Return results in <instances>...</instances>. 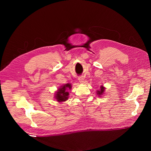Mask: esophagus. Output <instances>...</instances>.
I'll use <instances>...</instances> for the list:
<instances>
[{
	"label": "esophagus",
	"instance_id": "obj_1",
	"mask_svg": "<svg viewBox=\"0 0 151 151\" xmlns=\"http://www.w3.org/2000/svg\"><path fill=\"white\" fill-rule=\"evenodd\" d=\"M78 80H79V81H80L81 83H84V79L83 77H79Z\"/></svg>",
	"mask_w": 151,
	"mask_h": 151
}]
</instances>
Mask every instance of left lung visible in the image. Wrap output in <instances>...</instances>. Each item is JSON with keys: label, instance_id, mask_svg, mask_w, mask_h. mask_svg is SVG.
<instances>
[{"label": "left lung", "instance_id": "1", "mask_svg": "<svg viewBox=\"0 0 151 151\" xmlns=\"http://www.w3.org/2000/svg\"><path fill=\"white\" fill-rule=\"evenodd\" d=\"M105 88L104 86H101L100 87V89L97 90L96 93H97V95H98V96L99 97H102L103 96H104V94L105 93Z\"/></svg>", "mask_w": 151, "mask_h": 151}]
</instances>
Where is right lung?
I'll return each instance as SVG.
<instances>
[{
	"mask_svg": "<svg viewBox=\"0 0 151 151\" xmlns=\"http://www.w3.org/2000/svg\"><path fill=\"white\" fill-rule=\"evenodd\" d=\"M72 85L70 83H67L61 86L60 88L55 92L54 98L59 103L65 101L68 99L69 92L68 91L71 90Z\"/></svg>",
	"mask_w": 151,
	"mask_h": 151,
	"instance_id": "right-lung-1",
	"label": "right lung"
}]
</instances>
